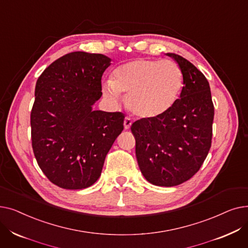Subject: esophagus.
<instances>
[{"label":"esophagus","mask_w":248,"mask_h":248,"mask_svg":"<svg viewBox=\"0 0 248 248\" xmlns=\"http://www.w3.org/2000/svg\"><path fill=\"white\" fill-rule=\"evenodd\" d=\"M132 124H133L132 120L129 119V117H127V116H126L125 119H124V128H125V129H128L129 127H131Z\"/></svg>","instance_id":"esophagus-1"}]
</instances>
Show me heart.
<instances>
[{"mask_svg":"<svg viewBox=\"0 0 248 248\" xmlns=\"http://www.w3.org/2000/svg\"><path fill=\"white\" fill-rule=\"evenodd\" d=\"M182 87L183 72L176 62L139 58L117 67L112 80L102 83V93L114 106L124 95L135 115L155 119L172 108Z\"/></svg>","mask_w":248,"mask_h":248,"instance_id":"obj_1","label":"heart"}]
</instances>
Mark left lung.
<instances>
[{"label":"left lung","mask_w":248,"mask_h":248,"mask_svg":"<svg viewBox=\"0 0 248 248\" xmlns=\"http://www.w3.org/2000/svg\"><path fill=\"white\" fill-rule=\"evenodd\" d=\"M172 57L183 72V88L172 108L132 124L140 170L151 184L180 185L196 174L211 148L214 106L209 82L187 59Z\"/></svg>","instance_id":"8db88e82"}]
</instances>
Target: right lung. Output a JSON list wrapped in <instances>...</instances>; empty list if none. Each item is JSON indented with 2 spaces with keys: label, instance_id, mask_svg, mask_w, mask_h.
Here are the masks:
<instances>
[{
  "label": "right lung",
  "instance_id": "1",
  "mask_svg": "<svg viewBox=\"0 0 248 248\" xmlns=\"http://www.w3.org/2000/svg\"><path fill=\"white\" fill-rule=\"evenodd\" d=\"M109 65L106 55L71 52L51 63L36 82L32 148L42 172L60 188L93 185L123 132L122 112L93 109L102 95L101 76Z\"/></svg>",
  "mask_w": 248,
  "mask_h": 248
}]
</instances>
